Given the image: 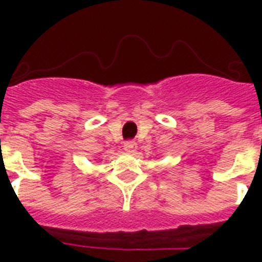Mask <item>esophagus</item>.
<instances>
[{
	"label": "esophagus",
	"mask_w": 262,
	"mask_h": 262,
	"mask_svg": "<svg viewBox=\"0 0 262 262\" xmlns=\"http://www.w3.org/2000/svg\"><path fill=\"white\" fill-rule=\"evenodd\" d=\"M123 148L126 152H134L136 148V143L134 140H127L123 143Z\"/></svg>",
	"instance_id": "esophagus-1"
}]
</instances>
